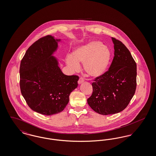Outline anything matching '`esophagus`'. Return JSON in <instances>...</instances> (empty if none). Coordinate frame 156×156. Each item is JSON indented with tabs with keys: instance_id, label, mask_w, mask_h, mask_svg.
Returning <instances> with one entry per match:
<instances>
[{
	"instance_id": "esophagus-1",
	"label": "esophagus",
	"mask_w": 156,
	"mask_h": 156,
	"mask_svg": "<svg viewBox=\"0 0 156 156\" xmlns=\"http://www.w3.org/2000/svg\"><path fill=\"white\" fill-rule=\"evenodd\" d=\"M83 82H84V80H83V78H82V77H80V79H79V80H78V83H79V84H81V83H82Z\"/></svg>"
}]
</instances>
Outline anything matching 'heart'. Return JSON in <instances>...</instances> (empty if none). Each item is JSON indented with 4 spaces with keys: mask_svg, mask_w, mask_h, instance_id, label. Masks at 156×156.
Returning <instances> with one entry per match:
<instances>
[{
    "mask_svg": "<svg viewBox=\"0 0 156 156\" xmlns=\"http://www.w3.org/2000/svg\"><path fill=\"white\" fill-rule=\"evenodd\" d=\"M112 53L109 48L101 41H92L75 48L66 58L67 65L77 70L83 63L84 71L89 76L98 78L105 74L109 66Z\"/></svg>",
    "mask_w": 156,
    "mask_h": 156,
    "instance_id": "heart-1",
    "label": "heart"
}]
</instances>
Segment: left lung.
Masks as SVG:
<instances>
[{"instance_id": "left-lung-1", "label": "left lung", "mask_w": 156, "mask_h": 156, "mask_svg": "<svg viewBox=\"0 0 156 156\" xmlns=\"http://www.w3.org/2000/svg\"><path fill=\"white\" fill-rule=\"evenodd\" d=\"M114 57L102 76L92 82V94L87 99L89 106L99 114L108 115L124 110L136 89L137 66L129 50L120 41L112 37Z\"/></svg>"}]
</instances>
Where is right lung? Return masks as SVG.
Masks as SVG:
<instances>
[{
  "instance_id": "right-lung-1",
  "label": "right lung",
  "mask_w": 156,
  "mask_h": 156,
  "mask_svg": "<svg viewBox=\"0 0 156 156\" xmlns=\"http://www.w3.org/2000/svg\"><path fill=\"white\" fill-rule=\"evenodd\" d=\"M60 39L42 37L27 49L20 67V87L30 108L44 115H52L66 107L79 76L64 74L52 56Z\"/></svg>"
}]
</instances>
